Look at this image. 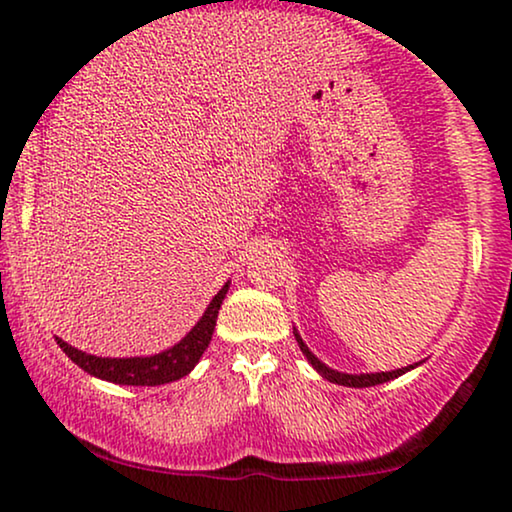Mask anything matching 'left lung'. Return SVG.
Instances as JSON below:
<instances>
[{
	"label": "left lung",
	"mask_w": 512,
	"mask_h": 512,
	"mask_svg": "<svg viewBox=\"0 0 512 512\" xmlns=\"http://www.w3.org/2000/svg\"><path fill=\"white\" fill-rule=\"evenodd\" d=\"M293 335H296L298 345H300V352H303L307 356V361L312 363V368L317 370V373L324 377V380L333 382V384H342V387H354V389H361V387H375V384H382V382H389V380H396V377H401L403 373H408V370H412L415 366H419V363H415V366H408V368H398V370H391V373H361V375H349V373H338V370L328 368L326 363H321L317 356H314L310 352V347L305 345L303 338H300L296 328H293Z\"/></svg>",
	"instance_id": "1"
}]
</instances>
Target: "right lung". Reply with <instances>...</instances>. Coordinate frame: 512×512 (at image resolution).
<instances>
[{
  "instance_id": "right-lung-1",
  "label": "right lung",
  "mask_w": 512,
  "mask_h": 512,
  "mask_svg": "<svg viewBox=\"0 0 512 512\" xmlns=\"http://www.w3.org/2000/svg\"><path fill=\"white\" fill-rule=\"evenodd\" d=\"M230 282L223 284V289L212 298L207 305L205 314H202L198 324L181 338L177 345L165 349V352L153 356H130V359H102V356L86 354L81 349L67 345L65 340H58L62 352L72 359L76 366L86 370V373L100 377V380L114 382V384H130V387H158V384H167L174 380H181L195 368L200 356L205 354L212 340L216 317H219L221 303L226 298Z\"/></svg>"
}]
</instances>
